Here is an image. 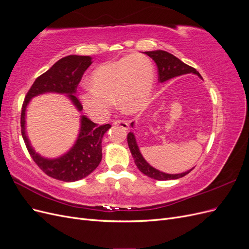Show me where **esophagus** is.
Returning a JSON list of instances; mask_svg holds the SVG:
<instances>
[{
	"label": "esophagus",
	"instance_id": "obj_1",
	"mask_svg": "<svg viewBox=\"0 0 249 249\" xmlns=\"http://www.w3.org/2000/svg\"><path fill=\"white\" fill-rule=\"evenodd\" d=\"M113 124L123 127V129H124V130L129 129V124H127L126 122H124V120H114V122H113Z\"/></svg>",
	"mask_w": 249,
	"mask_h": 249
}]
</instances>
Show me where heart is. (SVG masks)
I'll use <instances>...</instances> for the list:
<instances>
[{
  "label": "heart",
  "mask_w": 249,
  "mask_h": 249,
  "mask_svg": "<svg viewBox=\"0 0 249 249\" xmlns=\"http://www.w3.org/2000/svg\"><path fill=\"white\" fill-rule=\"evenodd\" d=\"M91 85L80 93V102L90 116L106 119L114 106L125 114L144 110L155 85L154 64L147 56L132 54L101 64L92 71Z\"/></svg>",
  "instance_id": "1"
}]
</instances>
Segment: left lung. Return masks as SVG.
Instances as JSON below:
<instances>
[{"instance_id":"obj_1","label":"left lung","mask_w":249,"mask_h":249,"mask_svg":"<svg viewBox=\"0 0 249 249\" xmlns=\"http://www.w3.org/2000/svg\"><path fill=\"white\" fill-rule=\"evenodd\" d=\"M145 54L152 58L157 64L158 74H159L158 80H159V82L167 81L171 78L182 76V74L189 73V72L196 73L197 76H199L201 78L199 72L195 69H193L192 66L187 65L183 61H180L178 58L173 56L172 54H169V53H167V52L153 51V52H145ZM133 124H134L132 123L131 125L133 126ZM126 139H127V144H129V148L131 150V154L134 158L135 164H136V166L142 173H144L145 176H147L149 178L158 179V180L176 179V178L185 177L192 170L191 169L189 171L179 173V175H168V173H164V172L157 170L154 167L150 166V165L144 159H143V157L141 156L140 150L138 148L136 139H135L134 134L130 132L129 134H127Z\"/></svg>"}]
</instances>
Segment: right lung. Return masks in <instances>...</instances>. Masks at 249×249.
Masks as SVG:
<instances>
[{
    "label": "right lung",
    "instance_id": "add662e5",
    "mask_svg": "<svg viewBox=\"0 0 249 249\" xmlns=\"http://www.w3.org/2000/svg\"><path fill=\"white\" fill-rule=\"evenodd\" d=\"M91 57L71 55L60 59L49 71L35 80L27 92L21 107L20 126L28 152L33 161L46 175L63 182H74L90 175L102 161V139L111 126L109 124L96 126L86 116L81 118V132L76 144L59 159L48 160L37 155L29 143L25 133V112L33 96L44 92L66 93L74 106L82 111L83 106L77 92L79 83L91 64Z\"/></svg>",
    "mask_w": 249,
    "mask_h": 249
}]
</instances>
